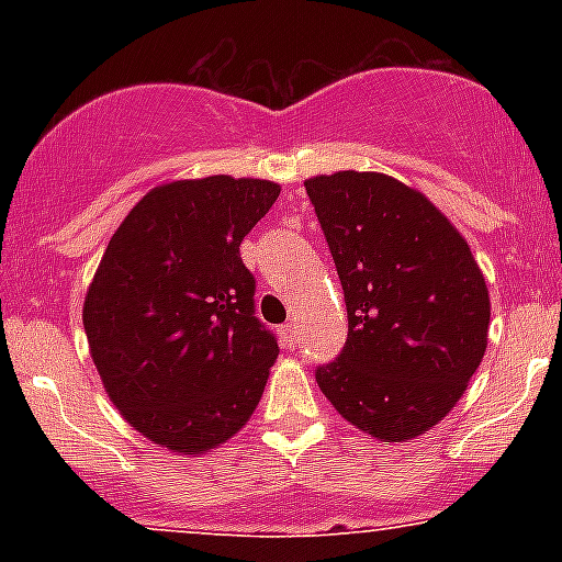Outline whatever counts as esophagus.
Masks as SVG:
<instances>
[{"mask_svg": "<svg viewBox=\"0 0 562 562\" xmlns=\"http://www.w3.org/2000/svg\"><path fill=\"white\" fill-rule=\"evenodd\" d=\"M282 339H285L288 348H296V342H299L296 323H288V326H282Z\"/></svg>", "mask_w": 562, "mask_h": 562, "instance_id": "esophagus-1", "label": "esophagus"}]
</instances>
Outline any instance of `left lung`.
<instances>
[{
  "label": "left lung",
  "instance_id": "left-lung-1",
  "mask_svg": "<svg viewBox=\"0 0 562 562\" xmlns=\"http://www.w3.org/2000/svg\"><path fill=\"white\" fill-rule=\"evenodd\" d=\"M304 187L348 307L345 348L317 367V386L372 438L424 435L484 359V274L454 225L391 176L339 171Z\"/></svg>",
  "mask_w": 562,
  "mask_h": 562
}]
</instances>
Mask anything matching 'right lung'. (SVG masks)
<instances>
[{"instance_id":"1","label":"right lung","mask_w":562,"mask_h":562,"mask_svg":"<svg viewBox=\"0 0 562 562\" xmlns=\"http://www.w3.org/2000/svg\"><path fill=\"white\" fill-rule=\"evenodd\" d=\"M277 195L263 179L171 181L108 241L83 302L89 350L113 405L166 449L203 454L260 402L280 348L239 247Z\"/></svg>"}]
</instances>
